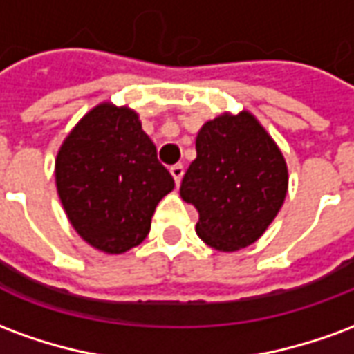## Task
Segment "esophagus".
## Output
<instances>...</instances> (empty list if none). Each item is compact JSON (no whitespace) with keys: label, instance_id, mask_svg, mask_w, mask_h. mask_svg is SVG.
Listing matches in <instances>:
<instances>
[{"label":"esophagus","instance_id":"esophagus-1","mask_svg":"<svg viewBox=\"0 0 354 354\" xmlns=\"http://www.w3.org/2000/svg\"><path fill=\"white\" fill-rule=\"evenodd\" d=\"M170 174L174 178V182L180 184L182 182V176H184V167L182 165H174V167H170Z\"/></svg>","mask_w":354,"mask_h":354}]
</instances>
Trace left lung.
Here are the masks:
<instances>
[{
	"mask_svg": "<svg viewBox=\"0 0 354 354\" xmlns=\"http://www.w3.org/2000/svg\"><path fill=\"white\" fill-rule=\"evenodd\" d=\"M195 149L180 197L199 210L197 235L220 252L254 245L286 199L288 167L281 147L243 109L203 124Z\"/></svg>",
	"mask_w": 354,
	"mask_h": 354,
	"instance_id": "left-lung-1",
	"label": "left lung"
}]
</instances>
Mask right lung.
Listing matches in <instances>:
<instances>
[{
  "label": "right lung",
  "mask_w": 354,
  "mask_h": 354,
  "mask_svg": "<svg viewBox=\"0 0 354 354\" xmlns=\"http://www.w3.org/2000/svg\"><path fill=\"white\" fill-rule=\"evenodd\" d=\"M60 203L72 227L104 254H124L149 233L159 201L174 189L138 113L100 102L62 142L55 159Z\"/></svg>",
  "instance_id": "add662e5"
}]
</instances>
